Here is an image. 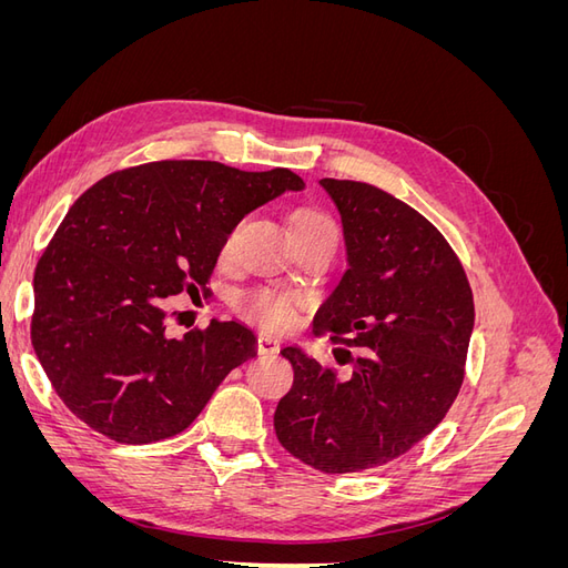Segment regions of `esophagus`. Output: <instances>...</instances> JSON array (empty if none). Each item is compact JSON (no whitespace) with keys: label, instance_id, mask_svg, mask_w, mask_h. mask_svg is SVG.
Masks as SVG:
<instances>
[{"label":"esophagus","instance_id":"34e87169","mask_svg":"<svg viewBox=\"0 0 568 568\" xmlns=\"http://www.w3.org/2000/svg\"><path fill=\"white\" fill-rule=\"evenodd\" d=\"M255 351H257V355H274L280 351V341L267 336V334H257Z\"/></svg>","mask_w":568,"mask_h":568}]
</instances>
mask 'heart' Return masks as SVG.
Segmentation results:
<instances>
[{
	"instance_id": "1",
	"label": "heart",
	"mask_w": 568,
	"mask_h": 568,
	"mask_svg": "<svg viewBox=\"0 0 568 568\" xmlns=\"http://www.w3.org/2000/svg\"><path fill=\"white\" fill-rule=\"evenodd\" d=\"M291 234H294V239L313 236V234L336 236V225L324 211L311 209V205H307V209H298L294 215H291ZM234 239H236V227L230 230L225 242H222V248H220L222 257H227L232 253ZM234 307L239 315L261 324L267 332H282L291 322H294V298L280 288H270V286L248 288L244 294L236 296Z\"/></svg>"
}]
</instances>
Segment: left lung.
Returning <instances> with one entry per match:
<instances>
[{"label": "left lung", "mask_w": 568, "mask_h": 568, "mask_svg": "<svg viewBox=\"0 0 568 568\" xmlns=\"http://www.w3.org/2000/svg\"><path fill=\"white\" fill-rule=\"evenodd\" d=\"M348 246V270L317 311L346 376L298 348L274 434L324 474L382 467L443 422L464 382L474 296L457 253L412 205L355 180L324 178ZM359 347L357 356L347 348Z\"/></svg>", "instance_id": "obj_1"}]
</instances>
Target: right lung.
<instances>
[{
    "instance_id": "obj_1",
    "label": "right lung",
    "mask_w": 568,
    "mask_h": 568,
    "mask_svg": "<svg viewBox=\"0 0 568 568\" xmlns=\"http://www.w3.org/2000/svg\"><path fill=\"white\" fill-rule=\"evenodd\" d=\"M288 168L244 173L215 161H153L101 178L42 251L30 341L73 415L142 445L192 424L225 376L255 355L239 322L165 336L163 298L209 294L230 230L301 189Z\"/></svg>"
}]
</instances>
